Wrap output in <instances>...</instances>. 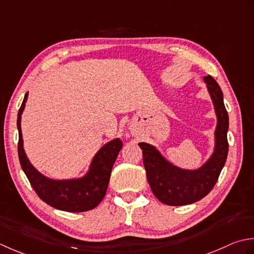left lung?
Masks as SVG:
<instances>
[{
  "label": "left lung",
  "mask_w": 254,
  "mask_h": 254,
  "mask_svg": "<svg viewBox=\"0 0 254 254\" xmlns=\"http://www.w3.org/2000/svg\"><path fill=\"white\" fill-rule=\"evenodd\" d=\"M204 81L213 101L217 126L214 152L199 169H181L169 162L156 147L146 142L138 143L142 149L143 165L150 188L154 196L165 205H189L205 197L215 186L228 156L227 131L229 118L224 95L214 77L204 76Z\"/></svg>",
  "instance_id": "8db88e82"
}]
</instances>
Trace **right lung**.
<instances>
[{"instance_id": "right-lung-1", "label": "right lung", "mask_w": 254, "mask_h": 254, "mask_svg": "<svg viewBox=\"0 0 254 254\" xmlns=\"http://www.w3.org/2000/svg\"><path fill=\"white\" fill-rule=\"evenodd\" d=\"M27 97L28 93H26L17 114V129L19 162L30 185L41 200L59 210L82 213L95 208L106 194L113 165L123 147L122 140L120 138L114 139L98 150L84 177L70 180L45 177L29 162L23 146L20 120Z\"/></svg>"}]
</instances>
